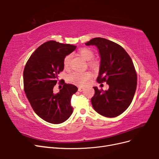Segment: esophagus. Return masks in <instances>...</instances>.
Wrapping results in <instances>:
<instances>
[{
	"mask_svg": "<svg viewBox=\"0 0 159 159\" xmlns=\"http://www.w3.org/2000/svg\"><path fill=\"white\" fill-rule=\"evenodd\" d=\"M84 90V88H83V87H79L78 88V91H80V92H81V91H83Z\"/></svg>",
	"mask_w": 159,
	"mask_h": 159,
	"instance_id": "1",
	"label": "esophagus"
}]
</instances>
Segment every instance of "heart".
Instances as JSON below:
<instances>
[{
	"label": "heart",
	"instance_id": "heart-1",
	"mask_svg": "<svg viewBox=\"0 0 159 159\" xmlns=\"http://www.w3.org/2000/svg\"><path fill=\"white\" fill-rule=\"evenodd\" d=\"M79 54L85 60L89 61L93 57V52L87 48H83L79 50ZM71 60V55H67L64 60V66L67 68L69 66ZM91 78V74L88 71L72 72L68 75V81L70 82L75 85L83 86L88 82Z\"/></svg>",
	"mask_w": 159,
	"mask_h": 159
}]
</instances>
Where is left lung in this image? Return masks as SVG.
<instances>
[{"instance_id": "1", "label": "left lung", "mask_w": 159, "mask_h": 159, "mask_svg": "<svg viewBox=\"0 0 159 159\" xmlns=\"http://www.w3.org/2000/svg\"><path fill=\"white\" fill-rule=\"evenodd\" d=\"M85 44L97 46L101 58L97 81H105L109 86L105 91L93 87L92 106L104 117H117L129 107L136 91L137 76L133 61L123 48L105 38H94Z\"/></svg>"}]
</instances>
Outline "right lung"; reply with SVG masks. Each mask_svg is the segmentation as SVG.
Masks as SVG:
<instances>
[{"label":"right lung","instance_id":"add662e5","mask_svg":"<svg viewBox=\"0 0 159 159\" xmlns=\"http://www.w3.org/2000/svg\"><path fill=\"white\" fill-rule=\"evenodd\" d=\"M76 46L54 40L40 46L26 62L23 72L24 89L34 112L44 121L60 124L72 114L71 98L78 88L62 81L63 88L53 92L64 70V57Z\"/></svg>","mask_w":159,"mask_h":159}]
</instances>
